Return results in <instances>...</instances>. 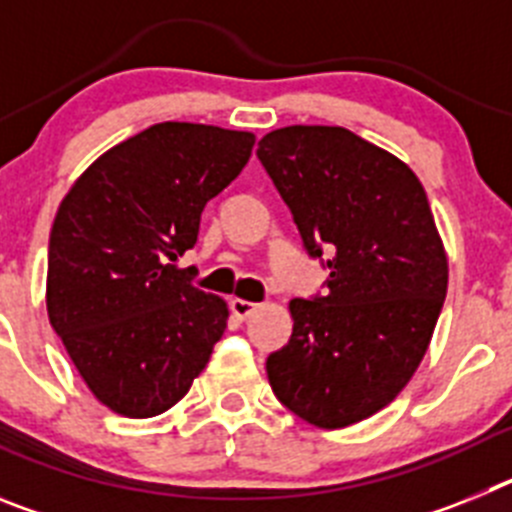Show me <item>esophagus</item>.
Masks as SVG:
<instances>
[{"label":"esophagus","mask_w":512,"mask_h":512,"mask_svg":"<svg viewBox=\"0 0 512 512\" xmlns=\"http://www.w3.org/2000/svg\"><path fill=\"white\" fill-rule=\"evenodd\" d=\"M259 307H261V305H256V302L238 300V297H235V300H230V312H233V315H235V318H238V320L251 318L253 312H259Z\"/></svg>","instance_id":"34e87169"}]
</instances>
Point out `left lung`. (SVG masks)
<instances>
[{
    "mask_svg": "<svg viewBox=\"0 0 512 512\" xmlns=\"http://www.w3.org/2000/svg\"><path fill=\"white\" fill-rule=\"evenodd\" d=\"M259 158L328 292L292 300V338L266 361L277 400L336 431L387 408L418 372L449 287V259L418 176L346 128L289 125Z\"/></svg>",
    "mask_w": 512,
    "mask_h": 512,
    "instance_id": "1",
    "label": "left lung"
}]
</instances>
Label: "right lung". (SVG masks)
I'll return each mask as SVG.
<instances>
[{
    "label": "right lung",
    "instance_id": "right-lung-1",
    "mask_svg": "<svg viewBox=\"0 0 512 512\" xmlns=\"http://www.w3.org/2000/svg\"><path fill=\"white\" fill-rule=\"evenodd\" d=\"M256 135L158 122L71 184L48 246L45 307L94 397L125 418L182 400L228 325V302L176 261L200 215L251 158Z\"/></svg>",
    "mask_w": 512,
    "mask_h": 512
}]
</instances>
